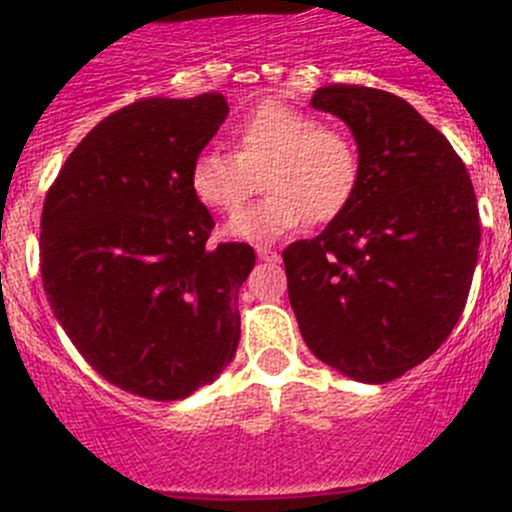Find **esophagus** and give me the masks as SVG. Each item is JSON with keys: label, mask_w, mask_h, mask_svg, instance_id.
I'll use <instances>...</instances> for the list:
<instances>
[{"label": "esophagus", "mask_w": 512, "mask_h": 512, "mask_svg": "<svg viewBox=\"0 0 512 512\" xmlns=\"http://www.w3.org/2000/svg\"><path fill=\"white\" fill-rule=\"evenodd\" d=\"M257 257H260L262 262H280V255H277L272 247H265V245L257 247Z\"/></svg>", "instance_id": "1"}]
</instances>
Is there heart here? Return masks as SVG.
I'll return each mask as SVG.
<instances>
[{
    "mask_svg": "<svg viewBox=\"0 0 512 512\" xmlns=\"http://www.w3.org/2000/svg\"><path fill=\"white\" fill-rule=\"evenodd\" d=\"M265 198L240 210L227 235L270 242L304 220L327 225L352 205L361 180V153L352 136L280 101L252 108L235 128V153L203 148L188 170L190 193L205 208L232 213L255 190Z\"/></svg>",
    "mask_w": 512,
    "mask_h": 512,
    "instance_id": "b5f03b06",
    "label": "heart"
}]
</instances>
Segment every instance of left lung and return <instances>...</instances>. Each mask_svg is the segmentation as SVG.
Instances as JSON below:
<instances>
[{"label": "left lung", "instance_id": "obj_1", "mask_svg": "<svg viewBox=\"0 0 512 512\" xmlns=\"http://www.w3.org/2000/svg\"><path fill=\"white\" fill-rule=\"evenodd\" d=\"M312 106L342 118L361 153L352 205L282 252L307 347L366 384L426 361L456 327L478 262L480 218L466 163L404 98L332 84Z\"/></svg>", "mask_w": 512, "mask_h": 512}]
</instances>
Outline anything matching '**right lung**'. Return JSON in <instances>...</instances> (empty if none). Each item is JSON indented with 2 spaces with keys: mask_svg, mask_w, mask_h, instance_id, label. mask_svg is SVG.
<instances>
[{
  "mask_svg": "<svg viewBox=\"0 0 512 512\" xmlns=\"http://www.w3.org/2000/svg\"><path fill=\"white\" fill-rule=\"evenodd\" d=\"M227 113L223 94L118 108L71 151L41 210L56 319L103 379L143 399H185L240 342L237 292L255 250L210 245L215 220L188 185Z\"/></svg>",
  "mask_w": 512,
  "mask_h": 512,
  "instance_id": "obj_1",
  "label": "right lung"
}]
</instances>
